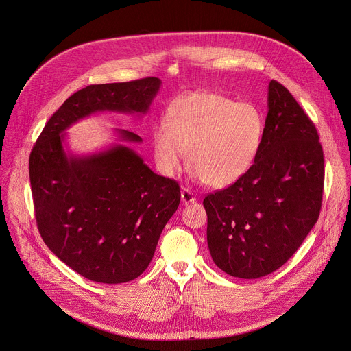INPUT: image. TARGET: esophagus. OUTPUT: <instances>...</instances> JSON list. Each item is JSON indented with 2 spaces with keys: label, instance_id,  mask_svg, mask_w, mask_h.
<instances>
[{
  "label": "esophagus",
  "instance_id": "obj_1",
  "mask_svg": "<svg viewBox=\"0 0 351 351\" xmlns=\"http://www.w3.org/2000/svg\"><path fill=\"white\" fill-rule=\"evenodd\" d=\"M195 200H196V197H195L194 194H193L189 189H183V190H182V202H183L184 204L194 203Z\"/></svg>",
  "mask_w": 351,
  "mask_h": 351
}]
</instances>
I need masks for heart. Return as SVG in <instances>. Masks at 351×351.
Returning <instances> with one entry per match:
<instances>
[{"label":"heart","instance_id":"1","mask_svg":"<svg viewBox=\"0 0 351 351\" xmlns=\"http://www.w3.org/2000/svg\"><path fill=\"white\" fill-rule=\"evenodd\" d=\"M264 121L250 104L217 93L186 95L168 109L154 132L157 164L173 175L184 162L207 186L222 189L241 179L258 156Z\"/></svg>","mask_w":351,"mask_h":351}]
</instances>
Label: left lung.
Instances as JSON below:
<instances>
[{
    "label": "left lung",
    "mask_w": 351,
    "mask_h": 351,
    "mask_svg": "<svg viewBox=\"0 0 351 351\" xmlns=\"http://www.w3.org/2000/svg\"><path fill=\"white\" fill-rule=\"evenodd\" d=\"M323 184L317 130L292 94L271 80L254 164L232 186L203 200L215 265L239 278H258L282 267L319 218Z\"/></svg>",
    "instance_id": "obj_1"
}]
</instances>
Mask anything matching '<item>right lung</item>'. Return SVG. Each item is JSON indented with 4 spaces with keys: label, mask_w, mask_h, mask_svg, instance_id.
Instances as JSON below:
<instances>
[{
    "label": "right lung",
    "mask_w": 351,
    "mask_h": 351,
    "mask_svg": "<svg viewBox=\"0 0 351 351\" xmlns=\"http://www.w3.org/2000/svg\"><path fill=\"white\" fill-rule=\"evenodd\" d=\"M160 84L149 77L79 90L48 119L31 152L40 235L59 260L91 281L126 282L148 268L179 207L180 187L122 144L88 156L70 155L63 132L97 112L145 114ZM117 133L121 141H141L133 132Z\"/></svg>",
    "instance_id": "add662e5"
}]
</instances>
